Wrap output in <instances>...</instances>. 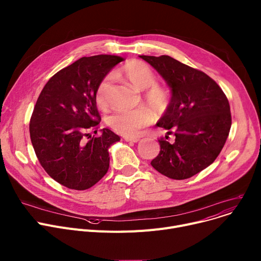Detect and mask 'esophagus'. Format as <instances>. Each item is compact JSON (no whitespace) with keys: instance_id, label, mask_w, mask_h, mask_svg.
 <instances>
[{"instance_id":"1","label":"esophagus","mask_w":261,"mask_h":261,"mask_svg":"<svg viewBox=\"0 0 261 261\" xmlns=\"http://www.w3.org/2000/svg\"><path fill=\"white\" fill-rule=\"evenodd\" d=\"M124 140L126 141V142H131V143H137L138 141H140V138L138 137H124Z\"/></svg>"}]
</instances>
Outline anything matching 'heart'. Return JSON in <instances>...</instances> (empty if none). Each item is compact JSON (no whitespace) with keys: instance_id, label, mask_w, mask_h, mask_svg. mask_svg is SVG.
Returning <instances> with one entry per match:
<instances>
[{"instance_id":"b5f03b06","label":"heart","mask_w":261,"mask_h":261,"mask_svg":"<svg viewBox=\"0 0 261 261\" xmlns=\"http://www.w3.org/2000/svg\"><path fill=\"white\" fill-rule=\"evenodd\" d=\"M123 74L134 87L145 90L144 98L151 109L156 113L165 112L169 105L171 94L166 87L156 84L158 76L152 69L144 62L132 60L120 69ZM113 81L112 74L103 77L96 88L95 99L100 108L109 105V90ZM153 119L152 113L145 107L135 109L120 108L114 111L107 119L108 125L117 133L127 137H135L141 134Z\"/></svg>"}]
</instances>
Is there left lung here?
Here are the masks:
<instances>
[{
  "label": "left lung",
  "instance_id": "left-lung-1",
  "mask_svg": "<svg viewBox=\"0 0 261 261\" xmlns=\"http://www.w3.org/2000/svg\"><path fill=\"white\" fill-rule=\"evenodd\" d=\"M172 88L170 105L158 123L175 142L159 138L161 151L152 167L172 179H187L219 155L232 125L230 103L218 84L198 69L169 56H140Z\"/></svg>",
  "mask_w": 261,
  "mask_h": 261
}]
</instances>
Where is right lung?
<instances>
[{"instance_id":"add662e5","label":"right lung","mask_w":261,"mask_h":261,"mask_svg":"<svg viewBox=\"0 0 261 261\" xmlns=\"http://www.w3.org/2000/svg\"><path fill=\"white\" fill-rule=\"evenodd\" d=\"M124 59L84 57L50 77L31 114L29 132L37 158L47 174L62 186L86 190L109 169V147L119 141L110 129L97 134L100 116L95 91L99 82Z\"/></svg>"}]
</instances>
